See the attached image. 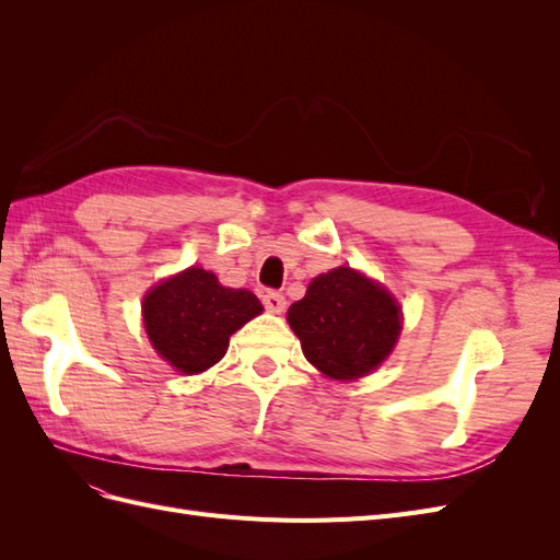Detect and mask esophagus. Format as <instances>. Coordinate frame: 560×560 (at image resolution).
Returning a JSON list of instances; mask_svg holds the SVG:
<instances>
[{"label":"esophagus","instance_id":"34e87169","mask_svg":"<svg viewBox=\"0 0 560 560\" xmlns=\"http://www.w3.org/2000/svg\"><path fill=\"white\" fill-rule=\"evenodd\" d=\"M284 296L280 294V292H273V290H270V292H266L264 294V306L270 311V313H282L284 311Z\"/></svg>","mask_w":560,"mask_h":560}]
</instances>
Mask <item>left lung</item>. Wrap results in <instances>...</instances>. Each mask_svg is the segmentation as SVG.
<instances>
[{"instance_id": "obj_1", "label": "left lung", "mask_w": 560, "mask_h": 560, "mask_svg": "<svg viewBox=\"0 0 560 560\" xmlns=\"http://www.w3.org/2000/svg\"><path fill=\"white\" fill-rule=\"evenodd\" d=\"M287 319L306 360L338 381L374 371L393 352L401 329L395 299L346 266L317 276Z\"/></svg>"}]
</instances>
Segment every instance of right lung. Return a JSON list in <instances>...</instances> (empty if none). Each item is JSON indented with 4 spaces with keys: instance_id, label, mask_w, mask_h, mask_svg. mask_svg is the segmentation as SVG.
Segmentation results:
<instances>
[{
    "instance_id": "1",
    "label": "right lung",
    "mask_w": 560,
    "mask_h": 560,
    "mask_svg": "<svg viewBox=\"0 0 560 560\" xmlns=\"http://www.w3.org/2000/svg\"><path fill=\"white\" fill-rule=\"evenodd\" d=\"M261 311L252 292L222 287L202 268H186L161 282L142 306L151 343L182 374H200L217 364L231 334Z\"/></svg>"
}]
</instances>
